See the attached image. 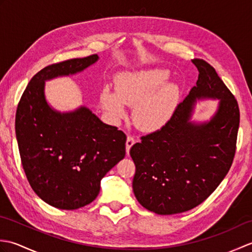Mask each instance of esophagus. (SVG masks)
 <instances>
[{"mask_svg": "<svg viewBox=\"0 0 252 252\" xmlns=\"http://www.w3.org/2000/svg\"><path fill=\"white\" fill-rule=\"evenodd\" d=\"M135 144V140L131 135L126 137V154L130 153L131 147Z\"/></svg>", "mask_w": 252, "mask_h": 252, "instance_id": "obj_1", "label": "esophagus"}]
</instances>
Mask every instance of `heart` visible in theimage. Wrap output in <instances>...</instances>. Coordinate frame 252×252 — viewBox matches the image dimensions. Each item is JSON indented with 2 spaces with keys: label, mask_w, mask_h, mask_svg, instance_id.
I'll return each instance as SVG.
<instances>
[{
  "label": "heart",
  "mask_w": 252,
  "mask_h": 252,
  "mask_svg": "<svg viewBox=\"0 0 252 252\" xmlns=\"http://www.w3.org/2000/svg\"><path fill=\"white\" fill-rule=\"evenodd\" d=\"M170 72L164 68L123 71L115 79L116 92L108 88L100 94L101 107L114 120L126 117V107H133L132 118L144 132H155L164 126L178 106L179 85L165 82Z\"/></svg>",
  "instance_id": "heart-1"
}]
</instances>
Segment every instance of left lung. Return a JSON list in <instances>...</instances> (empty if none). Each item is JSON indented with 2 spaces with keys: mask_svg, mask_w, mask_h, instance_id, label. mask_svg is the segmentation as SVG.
Wrapping results in <instances>:
<instances>
[{
  "mask_svg": "<svg viewBox=\"0 0 252 252\" xmlns=\"http://www.w3.org/2000/svg\"><path fill=\"white\" fill-rule=\"evenodd\" d=\"M196 85L161 130L131 147L135 163L133 191L147 210L161 216L189 211L220 185L231 168L239 126L236 99L202 60ZM218 99L210 120H192L197 101Z\"/></svg>",
  "mask_w": 252,
  "mask_h": 252,
  "instance_id": "8db88e82",
  "label": "left lung"
}]
</instances>
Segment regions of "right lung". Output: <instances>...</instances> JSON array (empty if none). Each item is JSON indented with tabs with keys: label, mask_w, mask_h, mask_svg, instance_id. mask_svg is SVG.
Instances as JSON below:
<instances>
[{
	"label": "right lung",
	"mask_w": 252,
	"mask_h": 252,
	"mask_svg": "<svg viewBox=\"0 0 252 252\" xmlns=\"http://www.w3.org/2000/svg\"><path fill=\"white\" fill-rule=\"evenodd\" d=\"M98 60L94 54L43 68L30 80L16 112V138L27 179L42 200L63 210L92 202L101 179L126 156L122 131L87 106L60 111L46 99V81L82 72Z\"/></svg>",
	"instance_id": "add662e5"
}]
</instances>
